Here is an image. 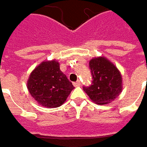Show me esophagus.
Returning <instances> with one entry per match:
<instances>
[{
    "label": "esophagus",
    "mask_w": 147,
    "mask_h": 147,
    "mask_svg": "<svg viewBox=\"0 0 147 147\" xmlns=\"http://www.w3.org/2000/svg\"><path fill=\"white\" fill-rule=\"evenodd\" d=\"M73 84H74V87H79L81 85V82H80V81H77V82H74Z\"/></svg>",
    "instance_id": "esophagus-1"
}]
</instances>
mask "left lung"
<instances>
[{
	"label": "left lung",
	"instance_id": "obj_1",
	"mask_svg": "<svg viewBox=\"0 0 147 147\" xmlns=\"http://www.w3.org/2000/svg\"><path fill=\"white\" fill-rule=\"evenodd\" d=\"M92 82L83 91L96 104L105 105L113 101L122 92L120 72L109 59L103 56L93 58L89 62Z\"/></svg>",
	"mask_w": 147,
	"mask_h": 147
}]
</instances>
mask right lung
Listing matches in <instances>:
<instances>
[{"label":"right lung","mask_w":147,"mask_h":147,"mask_svg":"<svg viewBox=\"0 0 147 147\" xmlns=\"http://www.w3.org/2000/svg\"><path fill=\"white\" fill-rule=\"evenodd\" d=\"M28 89L38 104L47 108L59 107L74 88L59 69L56 60L44 61L32 71L28 80Z\"/></svg>","instance_id":"obj_1"}]
</instances>
